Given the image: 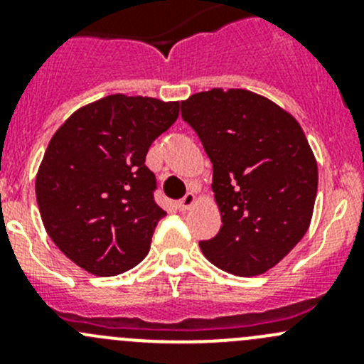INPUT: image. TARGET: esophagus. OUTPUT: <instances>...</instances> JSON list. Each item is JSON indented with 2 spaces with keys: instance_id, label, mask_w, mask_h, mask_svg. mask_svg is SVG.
<instances>
[{
  "instance_id": "obj_1",
  "label": "esophagus",
  "mask_w": 364,
  "mask_h": 364,
  "mask_svg": "<svg viewBox=\"0 0 364 364\" xmlns=\"http://www.w3.org/2000/svg\"><path fill=\"white\" fill-rule=\"evenodd\" d=\"M193 203H196V196H193L192 192H188L185 197H183L181 200H179L178 208L181 209V211H186V209H188V208H192Z\"/></svg>"
}]
</instances>
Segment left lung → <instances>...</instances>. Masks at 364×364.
I'll use <instances>...</instances> for the list:
<instances>
[{
    "instance_id": "left-lung-1",
    "label": "left lung",
    "mask_w": 364,
    "mask_h": 364,
    "mask_svg": "<svg viewBox=\"0 0 364 364\" xmlns=\"http://www.w3.org/2000/svg\"><path fill=\"white\" fill-rule=\"evenodd\" d=\"M181 117L211 160L222 213L200 250L236 277L266 273L306 234L317 197V161L299 123L260 95L220 87L181 102Z\"/></svg>"
}]
</instances>
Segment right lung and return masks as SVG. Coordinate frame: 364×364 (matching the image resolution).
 <instances>
[{"label":"right lung","instance_id":"right-lung-1","mask_svg":"<svg viewBox=\"0 0 364 364\" xmlns=\"http://www.w3.org/2000/svg\"><path fill=\"white\" fill-rule=\"evenodd\" d=\"M178 112L179 102L111 95L73 112L50 139L36 203L54 245L87 273L116 277L148 255L167 213L144 161Z\"/></svg>","mask_w":364,"mask_h":364}]
</instances>
